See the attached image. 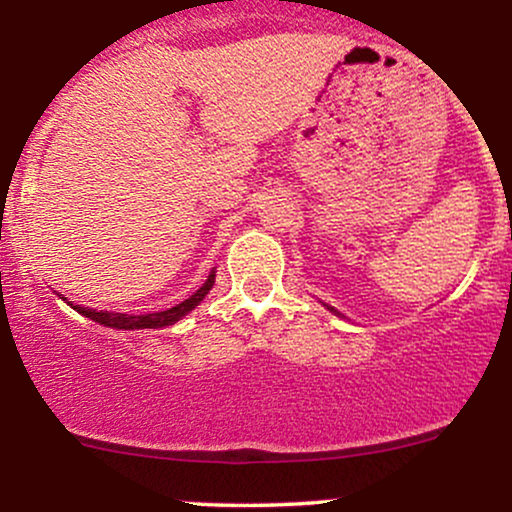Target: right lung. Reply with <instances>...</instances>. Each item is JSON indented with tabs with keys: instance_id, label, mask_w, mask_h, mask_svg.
Wrapping results in <instances>:
<instances>
[{
	"instance_id": "right-lung-1",
	"label": "right lung",
	"mask_w": 512,
	"mask_h": 512,
	"mask_svg": "<svg viewBox=\"0 0 512 512\" xmlns=\"http://www.w3.org/2000/svg\"><path fill=\"white\" fill-rule=\"evenodd\" d=\"M211 286H214V272L209 274V279L204 281L202 289H197V293H192L190 298H185V301L175 305V308H168V310H161V313H146V315H125V313H108V310H91V308H81V305H72L76 313L91 317L93 322H101L105 327H117V330H158V327H168L173 325V322H178L180 317H185L190 313L195 305H199L204 301V296L211 291ZM62 296V293H60ZM64 298V296H62Z\"/></svg>"
}]
</instances>
